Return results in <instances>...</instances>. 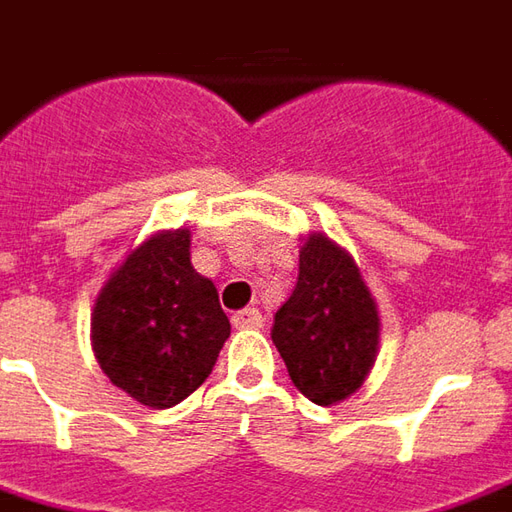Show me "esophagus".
<instances>
[{
	"label": "esophagus",
	"mask_w": 512,
	"mask_h": 512,
	"mask_svg": "<svg viewBox=\"0 0 512 512\" xmlns=\"http://www.w3.org/2000/svg\"><path fill=\"white\" fill-rule=\"evenodd\" d=\"M263 323L266 320H263V314L257 309H243L232 317V326L235 328H263Z\"/></svg>",
	"instance_id": "esophagus-1"
}]
</instances>
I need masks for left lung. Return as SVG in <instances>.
<instances>
[{
  "label": "left lung",
  "instance_id": "8db88e82",
  "mask_svg": "<svg viewBox=\"0 0 512 512\" xmlns=\"http://www.w3.org/2000/svg\"><path fill=\"white\" fill-rule=\"evenodd\" d=\"M272 343L294 388L317 405L351 397L377 360L379 314L357 263L323 235L300 249V274L277 309Z\"/></svg>",
  "mask_w": 512,
  "mask_h": 512
}]
</instances>
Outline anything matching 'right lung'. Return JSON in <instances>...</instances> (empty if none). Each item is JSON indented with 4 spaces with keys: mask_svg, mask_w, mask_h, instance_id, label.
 <instances>
[{
    "mask_svg": "<svg viewBox=\"0 0 512 512\" xmlns=\"http://www.w3.org/2000/svg\"><path fill=\"white\" fill-rule=\"evenodd\" d=\"M229 331L218 289L189 263V229L144 240L93 309L101 371L150 408H172L203 385Z\"/></svg>",
    "mask_w": 512,
    "mask_h": 512,
    "instance_id": "right-lung-1",
    "label": "right lung"
}]
</instances>
